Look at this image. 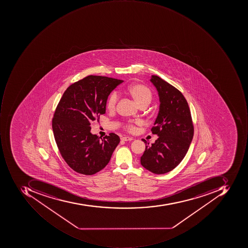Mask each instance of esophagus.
<instances>
[{
    "mask_svg": "<svg viewBox=\"0 0 248 248\" xmlns=\"http://www.w3.org/2000/svg\"><path fill=\"white\" fill-rule=\"evenodd\" d=\"M133 139L132 137H129V136H124V137L122 138V141H132Z\"/></svg>",
    "mask_w": 248,
    "mask_h": 248,
    "instance_id": "esophagus-1",
    "label": "esophagus"
}]
</instances>
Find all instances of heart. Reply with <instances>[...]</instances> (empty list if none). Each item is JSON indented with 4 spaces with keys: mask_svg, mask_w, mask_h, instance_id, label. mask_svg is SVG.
<instances>
[{
    "mask_svg": "<svg viewBox=\"0 0 248 248\" xmlns=\"http://www.w3.org/2000/svg\"><path fill=\"white\" fill-rule=\"evenodd\" d=\"M126 93L128 95L133 97V100L137 103L139 105L147 106L151 104L152 101L153 93L149 87H147L145 85L141 84V83H134L130 85L126 89ZM118 94L115 92L111 93L107 97V102H106V107L109 111L114 110L116 107L117 102H118ZM141 122L140 121L135 122H128L125 125V129L130 133H133L136 131V124H140Z\"/></svg>",
    "mask_w": 248,
    "mask_h": 248,
    "instance_id": "heart-1",
    "label": "heart"
}]
</instances>
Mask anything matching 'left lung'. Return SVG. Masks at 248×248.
<instances>
[{
  "mask_svg": "<svg viewBox=\"0 0 248 248\" xmlns=\"http://www.w3.org/2000/svg\"><path fill=\"white\" fill-rule=\"evenodd\" d=\"M151 83L159 94V112L151 129L159 138L149 146L141 157L144 169L163 174L174 169L186 154L194 136V125L188 102L174 86L156 75H152Z\"/></svg>",
  "mask_w": 248,
  "mask_h": 248,
  "instance_id": "8db88e82",
  "label": "left lung"
}]
</instances>
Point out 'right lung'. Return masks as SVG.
Listing matches in <instances>:
<instances>
[{"mask_svg": "<svg viewBox=\"0 0 248 248\" xmlns=\"http://www.w3.org/2000/svg\"><path fill=\"white\" fill-rule=\"evenodd\" d=\"M122 79L89 75L68 86L56 108L52 129L60 154L81 174L93 175L106 167L120 138L92 134L91 123L106 112L107 97Z\"/></svg>", "mask_w": 248, "mask_h": 248, "instance_id": "add662e5", "label": "right lung"}]
</instances>
